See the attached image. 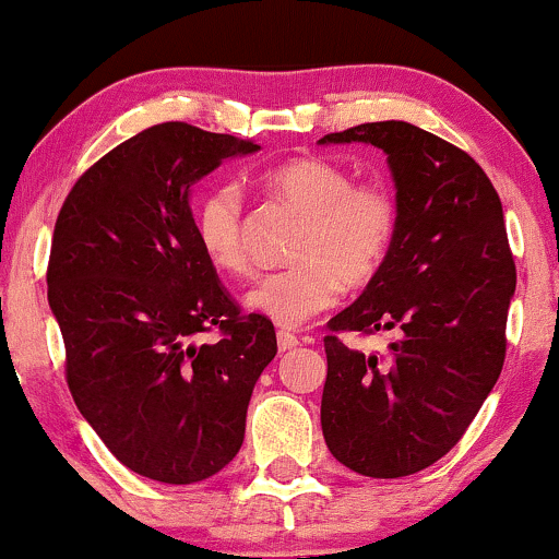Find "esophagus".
Here are the masks:
<instances>
[{
    "mask_svg": "<svg viewBox=\"0 0 559 559\" xmlns=\"http://www.w3.org/2000/svg\"><path fill=\"white\" fill-rule=\"evenodd\" d=\"M294 346H299V338L288 331H278V349L288 352V349H294Z\"/></svg>",
    "mask_w": 559,
    "mask_h": 559,
    "instance_id": "1",
    "label": "esophagus"
}]
</instances>
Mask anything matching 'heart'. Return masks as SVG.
Here are the masks:
<instances>
[{
	"instance_id": "1",
	"label": "heart",
	"mask_w": 559,
	"mask_h": 559,
	"mask_svg": "<svg viewBox=\"0 0 559 559\" xmlns=\"http://www.w3.org/2000/svg\"><path fill=\"white\" fill-rule=\"evenodd\" d=\"M262 186L301 215L284 271L265 273L247 294L249 310L284 329H299L329 310L344 286L376 278L400 230V202L383 183H355L344 165L294 157L265 170ZM197 239L217 271L247 273L243 202L234 183L213 186L197 204Z\"/></svg>"
}]
</instances>
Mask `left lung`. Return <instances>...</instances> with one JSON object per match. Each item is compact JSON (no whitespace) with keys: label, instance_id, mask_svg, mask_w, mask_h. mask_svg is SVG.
<instances>
[{"label":"left lung","instance_id":"1","mask_svg":"<svg viewBox=\"0 0 559 559\" xmlns=\"http://www.w3.org/2000/svg\"><path fill=\"white\" fill-rule=\"evenodd\" d=\"M352 141L386 152L400 230L360 299L329 320L320 426L349 471L402 478L463 439L502 373L515 260L497 189L467 152L404 120L320 144ZM346 330L397 338L383 356H365L337 338Z\"/></svg>","mask_w":559,"mask_h":559}]
</instances>
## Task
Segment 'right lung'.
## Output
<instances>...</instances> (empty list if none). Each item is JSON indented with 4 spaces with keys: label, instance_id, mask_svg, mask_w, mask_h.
Segmentation results:
<instances>
[{
    "label": "right lung",
    "instance_id": "obj_1",
    "mask_svg": "<svg viewBox=\"0 0 559 559\" xmlns=\"http://www.w3.org/2000/svg\"><path fill=\"white\" fill-rule=\"evenodd\" d=\"M254 141L159 123L75 181L55 223L49 307L70 394L107 449L139 476L197 484L241 449L254 383L278 344L241 316L202 252L191 186ZM217 328L215 345H197Z\"/></svg>",
    "mask_w": 559,
    "mask_h": 559
}]
</instances>
